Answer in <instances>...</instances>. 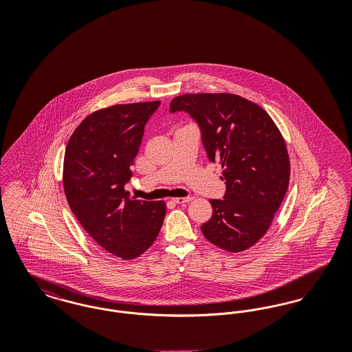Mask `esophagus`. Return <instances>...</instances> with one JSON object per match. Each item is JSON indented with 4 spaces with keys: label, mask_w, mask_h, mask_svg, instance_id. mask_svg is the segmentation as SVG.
Segmentation results:
<instances>
[{
    "label": "esophagus",
    "mask_w": 352,
    "mask_h": 352,
    "mask_svg": "<svg viewBox=\"0 0 352 352\" xmlns=\"http://www.w3.org/2000/svg\"><path fill=\"white\" fill-rule=\"evenodd\" d=\"M192 201L191 197H184V198H174L173 201L177 203V204H184V203H188V201Z\"/></svg>",
    "instance_id": "esophagus-1"
}]
</instances>
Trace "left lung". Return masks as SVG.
<instances>
[{
  "mask_svg": "<svg viewBox=\"0 0 352 352\" xmlns=\"http://www.w3.org/2000/svg\"><path fill=\"white\" fill-rule=\"evenodd\" d=\"M199 129L211 162L223 168V199H211L212 217L201 227L208 241L228 252L254 245L284 201L290 164L284 138L268 113L231 94H188L170 102Z\"/></svg>",
  "mask_w": 352,
  "mask_h": 352,
  "instance_id": "obj_1",
  "label": "left lung"
}]
</instances>
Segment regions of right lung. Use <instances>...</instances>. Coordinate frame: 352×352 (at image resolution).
Returning a JSON list of instances; mask_svg holds the SVG:
<instances>
[{
    "label": "right lung",
    "mask_w": 352,
    "mask_h": 352,
    "mask_svg": "<svg viewBox=\"0 0 352 352\" xmlns=\"http://www.w3.org/2000/svg\"><path fill=\"white\" fill-rule=\"evenodd\" d=\"M160 104L94 112L75 129L65 153L63 184L71 211L100 247L124 260L151 247L166 215L164 201H137L125 190L145 125Z\"/></svg>",
    "instance_id": "right-lung-1"
}]
</instances>
